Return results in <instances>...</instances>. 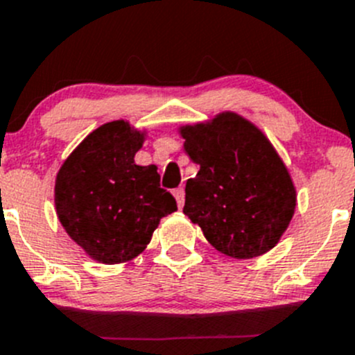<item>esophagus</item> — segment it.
<instances>
[{"label":"esophagus","instance_id":"esophagus-1","mask_svg":"<svg viewBox=\"0 0 355 355\" xmlns=\"http://www.w3.org/2000/svg\"><path fill=\"white\" fill-rule=\"evenodd\" d=\"M173 196H175V199H177L178 208H182V206H184V202H185V191H184V187L175 189V191H173Z\"/></svg>","mask_w":355,"mask_h":355}]
</instances>
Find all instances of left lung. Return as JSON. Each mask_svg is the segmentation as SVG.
Segmentation results:
<instances>
[{
  "label": "left lung",
  "mask_w": 355,
  "mask_h": 355,
  "mask_svg": "<svg viewBox=\"0 0 355 355\" xmlns=\"http://www.w3.org/2000/svg\"><path fill=\"white\" fill-rule=\"evenodd\" d=\"M180 135L199 164L185 185V215L227 257L272 250L293 218L297 191L267 137L236 112L182 126Z\"/></svg>",
  "instance_id": "obj_1"
}]
</instances>
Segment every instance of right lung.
<instances>
[{
  "instance_id": "right-lung-1",
  "label": "right lung",
  "mask_w": 355,
  "mask_h": 355,
  "mask_svg": "<svg viewBox=\"0 0 355 355\" xmlns=\"http://www.w3.org/2000/svg\"><path fill=\"white\" fill-rule=\"evenodd\" d=\"M144 133L111 121L86 137L55 180V208L65 232L94 260L121 263L142 253L177 201L161 189L154 164H135Z\"/></svg>"
}]
</instances>
